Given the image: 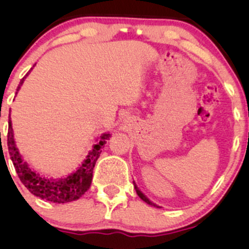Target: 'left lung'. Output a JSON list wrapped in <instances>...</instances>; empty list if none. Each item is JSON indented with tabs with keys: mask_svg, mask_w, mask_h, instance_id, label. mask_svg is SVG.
<instances>
[{
	"mask_svg": "<svg viewBox=\"0 0 249 249\" xmlns=\"http://www.w3.org/2000/svg\"><path fill=\"white\" fill-rule=\"evenodd\" d=\"M134 188H136V192H137V194H138V196H139V198H141L142 200H144V201H145V202H146V204H148V205H152V206H154V207H156V206H157V205H156V204H153V202H152V201H150V200H148V199L146 198V196H144V194H142V193L141 192V191H139V190H138V188H137V186H136V185H134ZM157 207H158V206H157Z\"/></svg>",
	"mask_w": 249,
	"mask_h": 249,
	"instance_id": "left-lung-1",
	"label": "left lung"
}]
</instances>
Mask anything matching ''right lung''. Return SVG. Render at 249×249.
<instances>
[{"label":"right lung","mask_w":249,"mask_h":249,"mask_svg":"<svg viewBox=\"0 0 249 249\" xmlns=\"http://www.w3.org/2000/svg\"><path fill=\"white\" fill-rule=\"evenodd\" d=\"M25 76L19 82L17 91H18L19 87L23 83ZM107 138L108 134H104L98 144H96L92 151L89 153L88 158L83 162L82 166L75 173L70 174L67 178L59 180L43 178V177L33 172L31 168H29V166L27 165V162L22 160L18 150L15 146V142H14L11 121L9 122V128H8L7 144L11 161H13L14 166H15L18 178L23 182L24 186L29 190V192L33 193L34 196H39L41 199L48 200V201L56 202V204H64V202H70L73 201V200L79 199L89 190L91 181H92V173L96 161L99 158V154H101L102 148L104 146L105 142H107Z\"/></svg>","instance_id":"obj_1"}]
</instances>
